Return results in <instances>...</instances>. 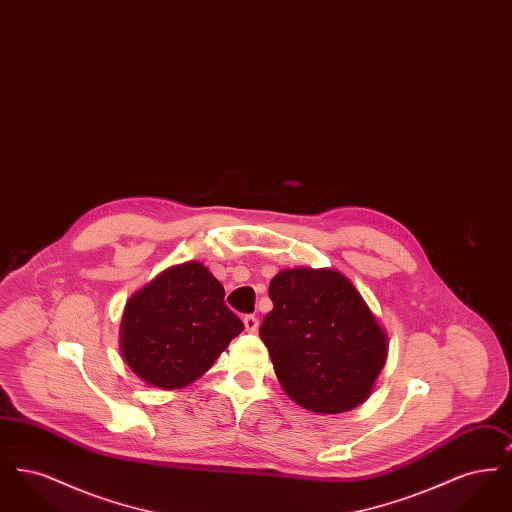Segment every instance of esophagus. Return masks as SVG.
<instances>
[{
    "mask_svg": "<svg viewBox=\"0 0 512 512\" xmlns=\"http://www.w3.org/2000/svg\"><path fill=\"white\" fill-rule=\"evenodd\" d=\"M244 324L247 332H257V328H259V318L255 317V315H245Z\"/></svg>",
    "mask_w": 512,
    "mask_h": 512,
    "instance_id": "34e87169",
    "label": "esophagus"
}]
</instances>
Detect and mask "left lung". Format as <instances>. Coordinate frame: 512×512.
<instances>
[{
	"instance_id": "1",
	"label": "left lung",
	"mask_w": 512,
	"mask_h": 512,
	"mask_svg": "<svg viewBox=\"0 0 512 512\" xmlns=\"http://www.w3.org/2000/svg\"><path fill=\"white\" fill-rule=\"evenodd\" d=\"M268 297L259 336L288 397L313 413L359 407L386 365L388 336L349 278L334 268H286Z\"/></svg>"
}]
</instances>
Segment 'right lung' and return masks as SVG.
<instances>
[{"label": "right lung", "instance_id": "obj_1", "mask_svg": "<svg viewBox=\"0 0 512 512\" xmlns=\"http://www.w3.org/2000/svg\"><path fill=\"white\" fill-rule=\"evenodd\" d=\"M242 330L219 280L190 261L163 270L126 301L122 357L149 386L178 390L203 376Z\"/></svg>", "mask_w": 512, "mask_h": 512}]
</instances>
